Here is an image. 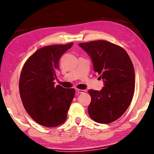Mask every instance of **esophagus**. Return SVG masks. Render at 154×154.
Instances as JSON below:
<instances>
[{
	"label": "esophagus",
	"mask_w": 154,
	"mask_h": 154,
	"mask_svg": "<svg viewBox=\"0 0 154 154\" xmlns=\"http://www.w3.org/2000/svg\"><path fill=\"white\" fill-rule=\"evenodd\" d=\"M75 91H76L78 93H85L86 92H87L85 90L79 89V88H75Z\"/></svg>",
	"instance_id": "obj_1"
}]
</instances>
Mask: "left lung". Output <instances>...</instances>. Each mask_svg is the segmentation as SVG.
I'll return each mask as SVG.
<instances>
[{
	"instance_id": "8db88e82",
	"label": "left lung",
	"mask_w": 154,
	"mask_h": 154,
	"mask_svg": "<svg viewBox=\"0 0 154 154\" xmlns=\"http://www.w3.org/2000/svg\"><path fill=\"white\" fill-rule=\"evenodd\" d=\"M92 59L95 72L104 81L101 91L90 89L88 112L101 124L114 122L124 114L133 99L135 77L130 57L122 47L106 41L79 43Z\"/></svg>"
}]
</instances>
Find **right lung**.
<instances>
[{"label": "right lung", "mask_w": 154, "mask_h": 154, "mask_svg": "<svg viewBox=\"0 0 154 154\" xmlns=\"http://www.w3.org/2000/svg\"><path fill=\"white\" fill-rule=\"evenodd\" d=\"M54 45L36 50L24 63L19 88L24 108L35 122L46 127H56L67 118L74 97V88L55 86L62 55L72 47Z\"/></svg>", "instance_id": "add662e5"}]
</instances>
